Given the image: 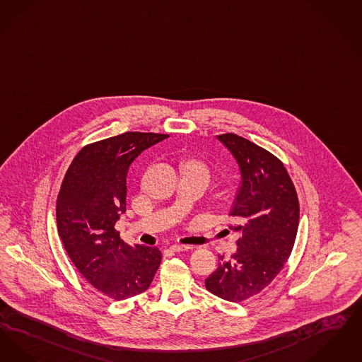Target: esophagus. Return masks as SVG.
I'll return each instance as SVG.
<instances>
[{
    "label": "esophagus",
    "instance_id": "34e87169",
    "mask_svg": "<svg viewBox=\"0 0 362 362\" xmlns=\"http://www.w3.org/2000/svg\"><path fill=\"white\" fill-rule=\"evenodd\" d=\"M189 249H192V246H189V245H172L170 246V250H173V252H184Z\"/></svg>",
    "mask_w": 362,
    "mask_h": 362
}]
</instances>
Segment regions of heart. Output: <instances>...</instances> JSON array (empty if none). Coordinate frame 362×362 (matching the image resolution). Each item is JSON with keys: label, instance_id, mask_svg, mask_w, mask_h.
I'll use <instances>...</instances> for the list:
<instances>
[{"label": "heart", "instance_id": "obj_1", "mask_svg": "<svg viewBox=\"0 0 362 362\" xmlns=\"http://www.w3.org/2000/svg\"><path fill=\"white\" fill-rule=\"evenodd\" d=\"M184 168H190V169H196V170H200V172H203V173L206 174L208 175V170H206V166H205L204 163H202V162H199V160H189L185 163V166Z\"/></svg>", "mask_w": 362, "mask_h": 362}]
</instances>
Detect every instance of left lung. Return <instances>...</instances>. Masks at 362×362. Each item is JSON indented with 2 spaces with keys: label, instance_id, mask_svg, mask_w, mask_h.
Returning <instances> with one entry per match:
<instances>
[{
  "label": "left lung",
  "instance_id": "8db88e82",
  "mask_svg": "<svg viewBox=\"0 0 362 362\" xmlns=\"http://www.w3.org/2000/svg\"><path fill=\"white\" fill-rule=\"evenodd\" d=\"M218 139L239 165L242 184L231 216L239 233L238 250L230 259L219 255L218 269L205 288L221 299L240 303L258 295L281 272L299 227V199L283 162L235 134Z\"/></svg>",
  "mask_w": 362,
  "mask_h": 362
}]
</instances>
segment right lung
I'll use <instances>...</instances> for the list:
<instances>
[{
	"label": "right lung",
	"mask_w": 362,
	"mask_h": 362,
	"mask_svg": "<svg viewBox=\"0 0 362 362\" xmlns=\"http://www.w3.org/2000/svg\"><path fill=\"white\" fill-rule=\"evenodd\" d=\"M166 134L124 132L86 144L69 166L57 200L63 246L79 273L113 300L141 295L162 259L158 247L129 246L115 228L126 212L127 172Z\"/></svg>",
	"instance_id": "right-lung-1"
}]
</instances>
